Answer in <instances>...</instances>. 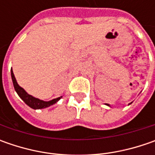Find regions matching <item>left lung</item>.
I'll list each match as a JSON object with an SVG mask.
<instances>
[{"label":"left lung","instance_id":"obj_1","mask_svg":"<svg viewBox=\"0 0 155 155\" xmlns=\"http://www.w3.org/2000/svg\"><path fill=\"white\" fill-rule=\"evenodd\" d=\"M106 104V105H107V106H109V107H110V104ZM129 104H131V103H130V104H128V105H129Z\"/></svg>","mask_w":155,"mask_h":155}]
</instances>
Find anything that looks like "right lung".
I'll use <instances>...</instances> for the list:
<instances>
[{"instance_id":"right-lung-1","label":"right lung","mask_w":155,"mask_h":155,"mask_svg":"<svg viewBox=\"0 0 155 155\" xmlns=\"http://www.w3.org/2000/svg\"><path fill=\"white\" fill-rule=\"evenodd\" d=\"M11 78H12V81H13V84H14V87H15V91L18 94V96L23 100V102L25 104L28 105L30 108L33 109V110L45 109L47 107H50L51 105L55 104L62 98V97H57V98L52 99V100H50V101H44V100H41V99L37 98V97H34L32 95L28 94L22 87H21L18 84L12 69H11Z\"/></svg>"}]
</instances>
